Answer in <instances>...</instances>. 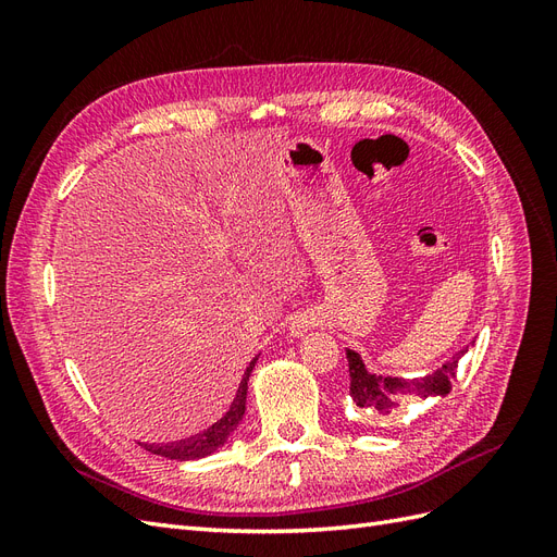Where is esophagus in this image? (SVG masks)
Instances as JSON below:
<instances>
[{
	"label": "esophagus",
	"instance_id": "1",
	"mask_svg": "<svg viewBox=\"0 0 557 557\" xmlns=\"http://www.w3.org/2000/svg\"><path fill=\"white\" fill-rule=\"evenodd\" d=\"M315 325H318V320H315L313 313H297V315L293 318V323H290V332H293L295 336H299V334H305L307 330H311V327H315Z\"/></svg>",
	"mask_w": 557,
	"mask_h": 557
}]
</instances>
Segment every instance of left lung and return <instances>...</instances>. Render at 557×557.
I'll return each mask as SVG.
<instances>
[{
  "label": "left lung",
  "instance_id": "1",
  "mask_svg": "<svg viewBox=\"0 0 557 557\" xmlns=\"http://www.w3.org/2000/svg\"><path fill=\"white\" fill-rule=\"evenodd\" d=\"M467 348L442 364L436 372L420 379H393L369 374L356 350H346L348 374H350V397L356 407L372 420V423H385L407 407L411 399H442L450 393L453 381L458 376V362Z\"/></svg>",
  "mask_w": 557,
  "mask_h": 557
}]
</instances>
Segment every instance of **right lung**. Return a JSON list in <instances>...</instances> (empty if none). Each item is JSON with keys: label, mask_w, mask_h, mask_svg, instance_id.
<instances>
[{"label": "right lung", "mask_w": 557, "mask_h": 557, "mask_svg": "<svg viewBox=\"0 0 557 557\" xmlns=\"http://www.w3.org/2000/svg\"><path fill=\"white\" fill-rule=\"evenodd\" d=\"M256 360H252L246 367L244 379L239 383L237 397H234L230 411L221 420H218V423H213L207 432L195 434V436H190V440H181V442H172V444H164V446H158V444H141V446L146 450L156 453V455H162V458H170V460H197V458H205V455H211L213 450L221 448L227 442V436L234 430H237V425L242 423V418H244L248 379H250L252 367H256Z\"/></svg>", "instance_id": "1"}]
</instances>
